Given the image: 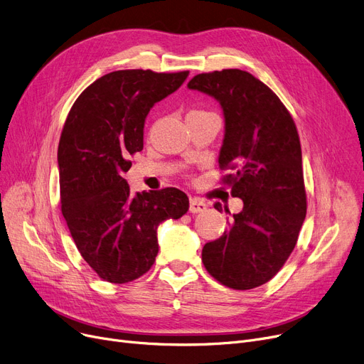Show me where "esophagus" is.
<instances>
[{
    "label": "esophagus",
    "mask_w": 364,
    "mask_h": 364,
    "mask_svg": "<svg viewBox=\"0 0 364 364\" xmlns=\"http://www.w3.org/2000/svg\"><path fill=\"white\" fill-rule=\"evenodd\" d=\"M190 213H200L203 209H206V203L202 202L199 198H192L190 199Z\"/></svg>",
    "instance_id": "esophagus-1"
}]
</instances>
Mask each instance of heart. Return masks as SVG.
Here are the masks:
<instances>
[{"label": "heart", "mask_w": 364, "mask_h": 364, "mask_svg": "<svg viewBox=\"0 0 364 364\" xmlns=\"http://www.w3.org/2000/svg\"><path fill=\"white\" fill-rule=\"evenodd\" d=\"M202 113H208V112H205V110H192V112H188V114H202ZM187 114V117H188Z\"/></svg>", "instance_id": "b5f03b06"}]
</instances>
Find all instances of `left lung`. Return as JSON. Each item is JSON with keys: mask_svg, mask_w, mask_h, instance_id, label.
I'll use <instances>...</instances> for the list:
<instances>
[{"mask_svg": "<svg viewBox=\"0 0 364 364\" xmlns=\"http://www.w3.org/2000/svg\"><path fill=\"white\" fill-rule=\"evenodd\" d=\"M187 87L213 95L223 107L218 164L235 174H225L221 183L243 200L228 230L203 246L202 262L227 288H258L292 254L307 214L296 125L273 90L246 70L199 73ZM214 208L223 211L220 202Z\"/></svg>", "mask_w": 364, "mask_h": 364, "instance_id": "8db88e82", "label": "left lung"}]
</instances>
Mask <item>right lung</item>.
<instances>
[{
	"mask_svg": "<svg viewBox=\"0 0 364 364\" xmlns=\"http://www.w3.org/2000/svg\"><path fill=\"white\" fill-rule=\"evenodd\" d=\"M187 75L114 70L88 85L68 113L57 150L62 214L80 254L106 282L147 273L159 251L158 225L188 209L176 187L131 195L122 177L129 156L143 150L149 110Z\"/></svg>",
	"mask_w": 364,
	"mask_h": 364,
	"instance_id": "1",
	"label": "right lung"
}]
</instances>
